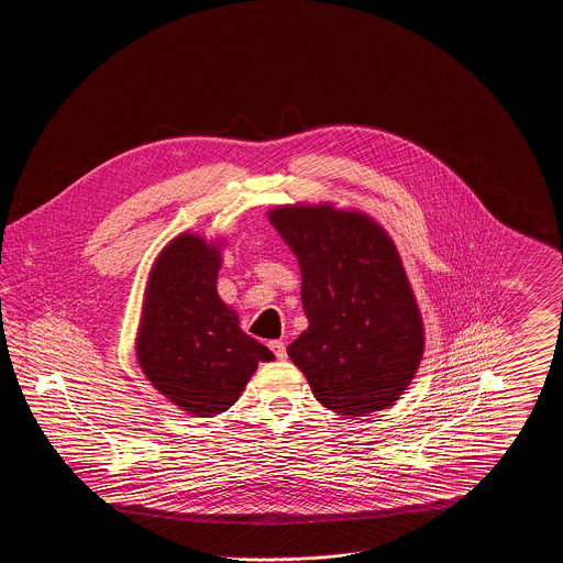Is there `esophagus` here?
<instances>
[{"mask_svg": "<svg viewBox=\"0 0 563 563\" xmlns=\"http://www.w3.org/2000/svg\"><path fill=\"white\" fill-rule=\"evenodd\" d=\"M269 350L276 354L278 361H285L287 358V346L280 342V340H272L268 344Z\"/></svg>", "mask_w": 563, "mask_h": 563, "instance_id": "obj_1", "label": "esophagus"}]
</instances>
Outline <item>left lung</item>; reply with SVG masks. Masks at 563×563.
<instances>
[{
  "label": "left lung",
  "mask_w": 563,
  "mask_h": 563,
  "mask_svg": "<svg viewBox=\"0 0 563 563\" xmlns=\"http://www.w3.org/2000/svg\"><path fill=\"white\" fill-rule=\"evenodd\" d=\"M268 219L301 269L308 329L287 352L317 401L340 416L395 405L424 352L395 242L372 217L331 205L276 207Z\"/></svg>",
  "instance_id": "left-lung-1"
}]
</instances>
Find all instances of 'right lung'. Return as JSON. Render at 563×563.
<instances>
[{"label": "right lung", "instance_id": "right-lung-1", "mask_svg": "<svg viewBox=\"0 0 563 563\" xmlns=\"http://www.w3.org/2000/svg\"><path fill=\"white\" fill-rule=\"evenodd\" d=\"M219 244L181 234L150 272L136 361L152 386L194 416H217L239 401L260 361H274L246 335L217 295Z\"/></svg>", "mask_w": 563, "mask_h": 563}]
</instances>
